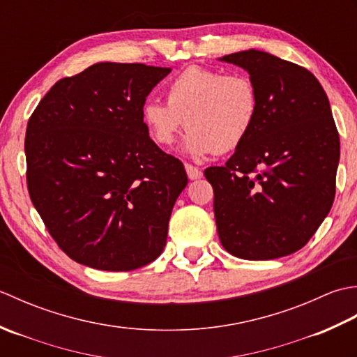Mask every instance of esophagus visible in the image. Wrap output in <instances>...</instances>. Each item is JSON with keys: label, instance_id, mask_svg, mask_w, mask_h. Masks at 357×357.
<instances>
[{"label": "esophagus", "instance_id": "obj_1", "mask_svg": "<svg viewBox=\"0 0 357 357\" xmlns=\"http://www.w3.org/2000/svg\"><path fill=\"white\" fill-rule=\"evenodd\" d=\"M185 172H187L188 179H192V181L202 178V172L199 169H196V167H193L192 164H185Z\"/></svg>", "mask_w": 357, "mask_h": 357}]
</instances>
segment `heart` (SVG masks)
I'll return each mask as SVG.
<instances>
[{"label": "heart", "instance_id": "b5f03b06", "mask_svg": "<svg viewBox=\"0 0 357 357\" xmlns=\"http://www.w3.org/2000/svg\"><path fill=\"white\" fill-rule=\"evenodd\" d=\"M259 96L244 75L190 66L167 86V104L142 105V124L158 146L169 147L183 130L184 151L195 159L229 153L244 142L256 123Z\"/></svg>", "mask_w": 357, "mask_h": 357}]
</instances>
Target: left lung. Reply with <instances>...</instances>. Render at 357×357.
<instances>
[{
    "instance_id": "left-lung-1",
    "label": "left lung",
    "mask_w": 357,
    "mask_h": 357,
    "mask_svg": "<svg viewBox=\"0 0 357 357\" xmlns=\"http://www.w3.org/2000/svg\"><path fill=\"white\" fill-rule=\"evenodd\" d=\"M219 61L244 69L259 96L248 138L224 167L204 172L219 239L241 259L291 255L335 201L340 142L328 96L312 72L267 52L242 50Z\"/></svg>"
}]
</instances>
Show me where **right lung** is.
<instances>
[{"label": "right lung", "instance_id": "add662e5", "mask_svg": "<svg viewBox=\"0 0 357 357\" xmlns=\"http://www.w3.org/2000/svg\"><path fill=\"white\" fill-rule=\"evenodd\" d=\"M169 67L96 63L59 79L26 130L27 187L59 248L78 264L130 271L164 252L183 162L151 141L141 110Z\"/></svg>", "mask_w": 357, "mask_h": 357}]
</instances>
